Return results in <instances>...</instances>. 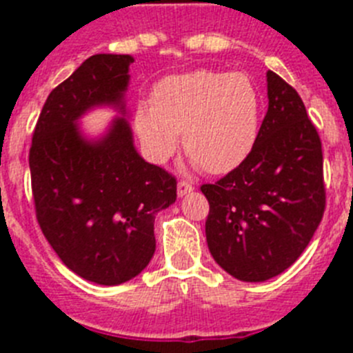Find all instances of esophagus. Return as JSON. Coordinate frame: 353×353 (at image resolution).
I'll return each mask as SVG.
<instances>
[{
  "label": "esophagus",
  "instance_id": "1",
  "mask_svg": "<svg viewBox=\"0 0 353 353\" xmlns=\"http://www.w3.org/2000/svg\"><path fill=\"white\" fill-rule=\"evenodd\" d=\"M176 189H179V196L182 198V196H187L189 192L194 191V187H192L191 182H187V180H180L179 185H176Z\"/></svg>",
  "mask_w": 353,
  "mask_h": 353
}]
</instances>
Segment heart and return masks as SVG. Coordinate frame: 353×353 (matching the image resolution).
<instances>
[{
  "label": "heart",
  "mask_w": 353,
  "mask_h": 353,
  "mask_svg": "<svg viewBox=\"0 0 353 353\" xmlns=\"http://www.w3.org/2000/svg\"><path fill=\"white\" fill-rule=\"evenodd\" d=\"M261 113V93L245 72L198 68L159 81L152 102H141L134 111V129L152 161H166L183 132L194 164L224 174L254 152Z\"/></svg>",
  "instance_id": "1"
}]
</instances>
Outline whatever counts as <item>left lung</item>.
Returning a JSON list of instances; mask_svg holds the SVG:
<instances>
[{
	"instance_id": "left-lung-1",
	"label": "left lung",
	"mask_w": 353,
	"mask_h": 353,
	"mask_svg": "<svg viewBox=\"0 0 353 353\" xmlns=\"http://www.w3.org/2000/svg\"><path fill=\"white\" fill-rule=\"evenodd\" d=\"M269 109L248 161L203 183L212 256L240 281H267L295 263L325 210L322 141L301 95L267 72Z\"/></svg>"
}]
</instances>
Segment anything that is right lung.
Returning a JSON list of instances; mask_svg holds the SVG:
<instances>
[{"instance_id": "obj_1", "label": "right lung", "mask_w": 353, "mask_h": 353, "mask_svg": "<svg viewBox=\"0 0 353 353\" xmlns=\"http://www.w3.org/2000/svg\"><path fill=\"white\" fill-rule=\"evenodd\" d=\"M129 54H93L43 104L30 148L37 221L51 248L86 281L114 286L138 276L155 252V214L176 199V179L139 157L118 118L86 141L76 120L93 105L123 109Z\"/></svg>"}]
</instances>
